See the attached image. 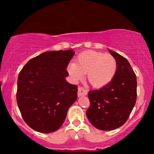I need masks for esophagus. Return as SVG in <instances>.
<instances>
[{
    "label": "esophagus",
    "instance_id": "34e87169",
    "mask_svg": "<svg viewBox=\"0 0 154 154\" xmlns=\"http://www.w3.org/2000/svg\"><path fill=\"white\" fill-rule=\"evenodd\" d=\"M87 94H88L87 90H85L83 88H82V87H79V92H78V96H79V97L85 96V95H87Z\"/></svg>",
    "mask_w": 154,
    "mask_h": 154
}]
</instances>
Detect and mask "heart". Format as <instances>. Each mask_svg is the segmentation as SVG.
<instances>
[{"instance_id": "obj_1", "label": "heart", "mask_w": 154, "mask_h": 154, "mask_svg": "<svg viewBox=\"0 0 154 154\" xmlns=\"http://www.w3.org/2000/svg\"><path fill=\"white\" fill-rule=\"evenodd\" d=\"M67 71L74 81L83 79L85 73H87L88 81L93 87L102 88L114 78L117 62L111 54L87 50L78 55L76 63H69Z\"/></svg>"}]
</instances>
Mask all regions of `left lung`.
I'll return each mask as SVG.
<instances>
[{"mask_svg":"<svg viewBox=\"0 0 154 154\" xmlns=\"http://www.w3.org/2000/svg\"><path fill=\"white\" fill-rule=\"evenodd\" d=\"M117 62V71L108 85L90 90V106L86 115L92 125L101 130H112L125 123L137 100V77L125 57L109 50Z\"/></svg>","mask_w":154,"mask_h":154,"instance_id":"1","label":"left lung"}]
</instances>
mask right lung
I'll return each instance as SVG.
<instances>
[{
  "mask_svg": "<svg viewBox=\"0 0 154 154\" xmlns=\"http://www.w3.org/2000/svg\"><path fill=\"white\" fill-rule=\"evenodd\" d=\"M73 50L48 51L31 59L17 79V102L24 121L42 133L57 130L77 100L78 87L66 81Z\"/></svg>",
  "mask_w": 154,
  "mask_h": 154,
  "instance_id": "1",
  "label": "right lung"
}]
</instances>
